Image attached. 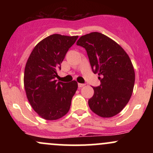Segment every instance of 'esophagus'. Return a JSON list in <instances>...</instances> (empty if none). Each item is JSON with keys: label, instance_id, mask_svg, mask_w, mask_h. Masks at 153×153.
Masks as SVG:
<instances>
[{"label": "esophagus", "instance_id": "34e87169", "mask_svg": "<svg viewBox=\"0 0 153 153\" xmlns=\"http://www.w3.org/2000/svg\"><path fill=\"white\" fill-rule=\"evenodd\" d=\"M85 85V84H82V83H78V87L79 88H82Z\"/></svg>", "mask_w": 153, "mask_h": 153}]
</instances>
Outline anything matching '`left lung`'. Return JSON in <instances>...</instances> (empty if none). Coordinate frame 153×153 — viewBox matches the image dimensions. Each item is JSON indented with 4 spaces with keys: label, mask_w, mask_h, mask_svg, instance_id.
Here are the masks:
<instances>
[{
    "label": "left lung",
    "mask_w": 153,
    "mask_h": 153,
    "mask_svg": "<svg viewBox=\"0 0 153 153\" xmlns=\"http://www.w3.org/2000/svg\"><path fill=\"white\" fill-rule=\"evenodd\" d=\"M76 44L86 50L91 68L101 81L99 87L93 88L94 94L88 100L91 111L103 118L118 114L134 89L135 73L129 55L119 44L99 32L83 35Z\"/></svg>",
    "instance_id": "1"
}]
</instances>
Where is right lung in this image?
I'll list each match as a JSON object with an SVG mask.
<instances>
[{
  "label": "right lung",
  "instance_id": "1",
  "mask_svg": "<svg viewBox=\"0 0 153 153\" xmlns=\"http://www.w3.org/2000/svg\"><path fill=\"white\" fill-rule=\"evenodd\" d=\"M78 36L54 34L40 41L31 52L24 70L26 97L35 111L46 120H57L69 111L78 82H57V71Z\"/></svg>",
  "mask_w": 153,
  "mask_h": 153
}]
</instances>
